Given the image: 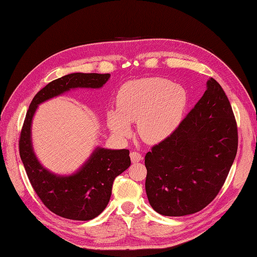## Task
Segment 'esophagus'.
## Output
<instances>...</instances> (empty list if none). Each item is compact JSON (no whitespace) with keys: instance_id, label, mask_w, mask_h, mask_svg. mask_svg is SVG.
Segmentation results:
<instances>
[{"instance_id":"esophagus-1","label":"esophagus","mask_w":257,"mask_h":257,"mask_svg":"<svg viewBox=\"0 0 257 257\" xmlns=\"http://www.w3.org/2000/svg\"><path fill=\"white\" fill-rule=\"evenodd\" d=\"M130 157H131V161L133 162V163H137V162H139V161L142 160L141 153H138L136 151H132L131 154H130Z\"/></svg>"}]
</instances>
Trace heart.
Returning a JSON list of instances; mask_svg holds the SVG:
<instances>
[{"label": "heart", "mask_w": 257, "mask_h": 257, "mask_svg": "<svg viewBox=\"0 0 257 257\" xmlns=\"http://www.w3.org/2000/svg\"><path fill=\"white\" fill-rule=\"evenodd\" d=\"M188 95L181 85L160 77L144 78L123 84L116 93L115 110L107 112V124L118 138L131 133V123L138 135L157 144L172 135L184 113Z\"/></svg>", "instance_id": "heart-1"}]
</instances>
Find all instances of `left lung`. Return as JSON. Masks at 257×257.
Segmentation results:
<instances>
[{
  "mask_svg": "<svg viewBox=\"0 0 257 257\" xmlns=\"http://www.w3.org/2000/svg\"><path fill=\"white\" fill-rule=\"evenodd\" d=\"M237 123L215 79L174 133L145 157L146 193L162 215L200 211L219 194L236 158Z\"/></svg>",
  "mask_w": 257,
  "mask_h": 257,
  "instance_id": "1",
  "label": "left lung"
}]
</instances>
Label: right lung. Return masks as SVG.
Masks as SVG:
<instances>
[{"instance_id": "1", "label": "right lung", "mask_w": 257, "mask_h": 257, "mask_svg": "<svg viewBox=\"0 0 257 257\" xmlns=\"http://www.w3.org/2000/svg\"><path fill=\"white\" fill-rule=\"evenodd\" d=\"M110 74H68L49 82L32 99L19 139V153L29 180L37 196L50 211L75 221L94 219L109 203L115 177L131 165L127 149L111 150L97 147L88 161L73 175L60 176L46 169L33 151L31 125L43 102L77 88L99 89Z\"/></svg>"}]
</instances>
